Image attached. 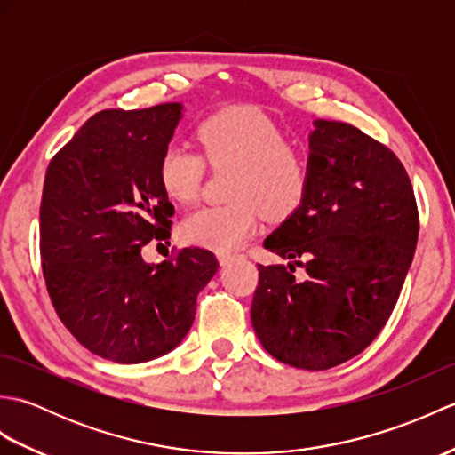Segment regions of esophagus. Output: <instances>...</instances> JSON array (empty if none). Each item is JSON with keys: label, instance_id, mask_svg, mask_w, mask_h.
Masks as SVG:
<instances>
[{"label": "esophagus", "instance_id": "obj_1", "mask_svg": "<svg viewBox=\"0 0 455 455\" xmlns=\"http://www.w3.org/2000/svg\"><path fill=\"white\" fill-rule=\"evenodd\" d=\"M217 258H219V264H220V266H227L228 262H233V259L236 258V254H228V252H219V254H217Z\"/></svg>", "mask_w": 455, "mask_h": 455}]
</instances>
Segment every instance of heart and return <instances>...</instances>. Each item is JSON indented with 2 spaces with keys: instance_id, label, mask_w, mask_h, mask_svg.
<instances>
[{
  "instance_id": "obj_1",
  "label": "heart",
  "mask_w": 455,
  "mask_h": 455,
  "mask_svg": "<svg viewBox=\"0 0 455 455\" xmlns=\"http://www.w3.org/2000/svg\"><path fill=\"white\" fill-rule=\"evenodd\" d=\"M193 150L170 144L158 162V180L166 196L196 203L207 162L215 168H235L225 205L203 207L181 222V238L212 250H235L254 233L259 217L285 219L301 207L311 181V160L297 144L285 140L277 123L258 109L230 108L212 113L199 124Z\"/></svg>"
}]
</instances>
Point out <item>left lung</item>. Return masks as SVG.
I'll list each match as a JSON object with an SVG mask.
<instances>
[{"label":"left lung","instance_id":"8db88e82","mask_svg":"<svg viewBox=\"0 0 455 455\" xmlns=\"http://www.w3.org/2000/svg\"><path fill=\"white\" fill-rule=\"evenodd\" d=\"M315 124L307 196L264 240L291 264H258L250 308L266 352L308 371L340 365L375 340L419 238L417 199L397 154L350 123Z\"/></svg>","mask_w":455,"mask_h":455}]
</instances>
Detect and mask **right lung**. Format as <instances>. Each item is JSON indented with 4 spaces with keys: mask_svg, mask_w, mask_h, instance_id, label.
<instances>
[{
    "mask_svg": "<svg viewBox=\"0 0 455 455\" xmlns=\"http://www.w3.org/2000/svg\"><path fill=\"white\" fill-rule=\"evenodd\" d=\"M180 117V103L100 111L46 168L41 262L48 295L76 340L117 363L173 350L219 269L203 248H181L156 266L140 254L170 238L173 207L158 162Z\"/></svg>",
    "mask_w": 455,
    "mask_h": 455,
    "instance_id": "add662e5",
    "label": "right lung"
}]
</instances>
